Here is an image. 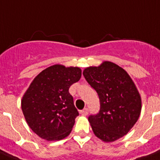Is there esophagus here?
I'll return each mask as SVG.
<instances>
[{"instance_id":"1","label":"esophagus","mask_w":160,"mask_h":160,"mask_svg":"<svg viewBox=\"0 0 160 160\" xmlns=\"http://www.w3.org/2000/svg\"><path fill=\"white\" fill-rule=\"evenodd\" d=\"M80 113H81L82 115H88V108H85V109H83L82 110H81L80 111Z\"/></svg>"}]
</instances>
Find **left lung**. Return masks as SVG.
Returning a JSON list of instances; mask_svg holds the SVG:
<instances>
[{"instance_id":"left-lung-1","label":"left lung","mask_w":160,"mask_h":160,"mask_svg":"<svg viewBox=\"0 0 160 160\" xmlns=\"http://www.w3.org/2000/svg\"><path fill=\"white\" fill-rule=\"evenodd\" d=\"M82 73L101 102L99 113L88 118L93 132L105 142L118 140L132 129L142 111L135 83L123 68L110 61L88 67Z\"/></svg>"}]
</instances>
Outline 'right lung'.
<instances>
[{
  "mask_svg": "<svg viewBox=\"0 0 160 160\" xmlns=\"http://www.w3.org/2000/svg\"><path fill=\"white\" fill-rule=\"evenodd\" d=\"M78 67L50 66L36 76L21 100L30 128L42 139L59 141L70 134L78 112L68 89L81 78Z\"/></svg>",
  "mask_w": 160,
  "mask_h": 160,
  "instance_id": "1",
  "label": "right lung"
}]
</instances>
